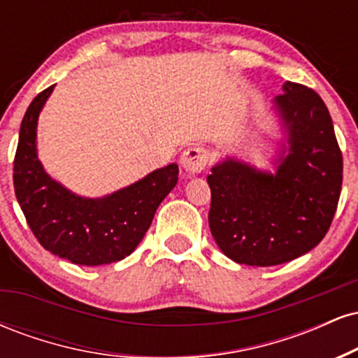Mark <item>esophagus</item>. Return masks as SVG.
Listing matches in <instances>:
<instances>
[{"label":"esophagus","mask_w":358,"mask_h":358,"mask_svg":"<svg viewBox=\"0 0 358 358\" xmlns=\"http://www.w3.org/2000/svg\"><path fill=\"white\" fill-rule=\"evenodd\" d=\"M208 162H210V153H208L207 150H203V148H199V146L188 148V150L182 155V159H180L183 170L187 171V173H192V175L203 171L205 168H207Z\"/></svg>","instance_id":"obj_1"}]
</instances>
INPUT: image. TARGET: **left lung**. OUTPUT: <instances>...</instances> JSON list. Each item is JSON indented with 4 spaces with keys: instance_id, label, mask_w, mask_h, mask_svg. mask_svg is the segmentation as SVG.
Returning a JSON list of instances; mask_svg holds the SVG:
<instances>
[{
    "instance_id": "1",
    "label": "left lung",
    "mask_w": 358,
    "mask_h": 358,
    "mask_svg": "<svg viewBox=\"0 0 358 358\" xmlns=\"http://www.w3.org/2000/svg\"><path fill=\"white\" fill-rule=\"evenodd\" d=\"M274 99L287 134L276 173L234 158L207 176L208 225L222 252L248 266L293 261L322 242L338 205L343 158L334 122L313 89L286 82Z\"/></svg>"
}]
</instances>
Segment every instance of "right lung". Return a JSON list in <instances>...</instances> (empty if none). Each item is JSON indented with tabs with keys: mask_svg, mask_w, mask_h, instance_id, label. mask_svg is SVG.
I'll use <instances>...</instances> for the list:
<instances>
[{
	"mask_svg": "<svg viewBox=\"0 0 358 358\" xmlns=\"http://www.w3.org/2000/svg\"><path fill=\"white\" fill-rule=\"evenodd\" d=\"M53 87L40 92L23 116L13 163L15 195L34 236L52 254L80 266L121 261L138 248L158 205L175 188L178 165L151 171L102 199L67 190L36 156V122Z\"/></svg>",
	"mask_w": 358,
	"mask_h": 358,
	"instance_id": "right-lung-1",
	"label": "right lung"
}]
</instances>
